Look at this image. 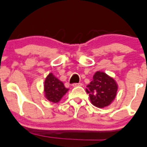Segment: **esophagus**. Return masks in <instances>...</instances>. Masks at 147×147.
I'll return each mask as SVG.
<instances>
[{
	"instance_id": "esophagus-1",
	"label": "esophagus",
	"mask_w": 147,
	"mask_h": 147,
	"mask_svg": "<svg viewBox=\"0 0 147 147\" xmlns=\"http://www.w3.org/2000/svg\"><path fill=\"white\" fill-rule=\"evenodd\" d=\"M82 85H83L82 83H74V84H72V86H73L74 87H75V86H82Z\"/></svg>"
}]
</instances>
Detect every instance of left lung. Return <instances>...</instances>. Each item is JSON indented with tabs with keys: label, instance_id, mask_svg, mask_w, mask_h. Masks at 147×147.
Wrapping results in <instances>:
<instances>
[{
	"label": "left lung",
	"instance_id": "obj_1",
	"mask_svg": "<svg viewBox=\"0 0 147 147\" xmlns=\"http://www.w3.org/2000/svg\"><path fill=\"white\" fill-rule=\"evenodd\" d=\"M117 90L118 85L115 80L99 71L94 74L93 80L86 89L92 103L98 108H104L110 105L115 98Z\"/></svg>",
	"mask_w": 147,
	"mask_h": 147
}]
</instances>
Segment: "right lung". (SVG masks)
Masks as SVG:
<instances>
[{
    "instance_id": "obj_1",
    "label": "right lung",
    "mask_w": 147,
    "mask_h": 147,
    "mask_svg": "<svg viewBox=\"0 0 147 147\" xmlns=\"http://www.w3.org/2000/svg\"><path fill=\"white\" fill-rule=\"evenodd\" d=\"M68 91L64 84L50 73L46 78L44 82V92L48 100L53 103H58L62 97Z\"/></svg>"
}]
</instances>
